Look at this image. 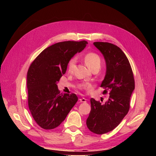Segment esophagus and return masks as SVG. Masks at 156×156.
Returning a JSON list of instances; mask_svg holds the SVG:
<instances>
[{"label":"esophagus","instance_id":"obj_1","mask_svg":"<svg viewBox=\"0 0 156 156\" xmlns=\"http://www.w3.org/2000/svg\"><path fill=\"white\" fill-rule=\"evenodd\" d=\"M79 100H80V102H87V99L84 98H82L79 99Z\"/></svg>","mask_w":156,"mask_h":156}]
</instances>
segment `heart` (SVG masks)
I'll return each instance as SVG.
<instances>
[{
    "label": "heart",
    "instance_id": "1",
    "mask_svg": "<svg viewBox=\"0 0 156 156\" xmlns=\"http://www.w3.org/2000/svg\"><path fill=\"white\" fill-rule=\"evenodd\" d=\"M84 60L85 62V64L87 66L92 69L96 67H100L101 65V59H100V56L98 55L95 54V53H88L85 56H84ZM76 65V59L75 58L71 59L68 62L67 65V72L69 73H73V71L75 69ZM83 88H86L87 85L86 84H83L81 86Z\"/></svg>",
    "mask_w": 156,
    "mask_h": 156
}]
</instances>
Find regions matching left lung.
<instances>
[{
    "mask_svg": "<svg viewBox=\"0 0 156 156\" xmlns=\"http://www.w3.org/2000/svg\"><path fill=\"white\" fill-rule=\"evenodd\" d=\"M94 45L106 62V73L100 87L105 89L103 94L109 91L110 96L105 104L90 100L87 126L91 132L100 135L114 129L127 114L135 82L130 63L120 47L104 42H95Z\"/></svg>",
    "mask_w": 156,
    "mask_h": 156,
    "instance_id": "1",
    "label": "left lung"
}]
</instances>
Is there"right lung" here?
<instances>
[{
  "instance_id": "add662e5",
  "label": "right lung",
  "mask_w": 156,
  "mask_h": 156,
  "mask_svg": "<svg viewBox=\"0 0 156 156\" xmlns=\"http://www.w3.org/2000/svg\"><path fill=\"white\" fill-rule=\"evenodd\" d=\"M85 41H64L44 49L27 72L28 105L36 122L44 129L56 128L78 101L74 94H60L57 84L68 62L85 48Z\"/></svg>"
}]
</instances>
